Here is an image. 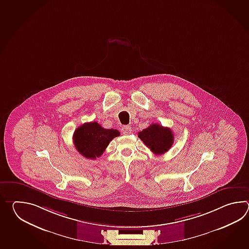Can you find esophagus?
<instances>
[{"label": "esophagus", "instance_id": "34e87169", "mask_svg": "<svg viewBox=\"0 0 249 249\" xmlns=\"http://www.w3.org/2000/svg\"><path fill=\"white\" fill-rule=\"evenodd\" d=\"M122 132L124 134H130L132 132V127L130 125H124L122 127Z\"/></svg>", "mask_w": 249, "mask_h": 249}]
</instances>
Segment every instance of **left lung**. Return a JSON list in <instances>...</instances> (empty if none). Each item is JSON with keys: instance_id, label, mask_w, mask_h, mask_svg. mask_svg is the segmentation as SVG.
Returning <instances> with one entry per match:
<instances>
[{"instance_id": "8db88e82", "label": "left lung", "mask_w": 249, "mask_h": 249, "mask_svg": "<svg viewBox=\"0 0 249 249\" xmlns=\"http://www.w3.org/2000/svg\"><path fill=\"white\" fill-rule=\"evenodd\" d=\"M138 137L156 155H162L168 151L175 139L171 129L159 124H150L139 132Z\"/></svg>"}]
</instances>
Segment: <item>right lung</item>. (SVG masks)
Returning a JSON list of instances; mask_svg holds the SVG:
<instances>
[{
  "mask_svg": "<svg viewBox=\"0 0 249 249\" xmlns=\"http://www.w3.org/2000/svg\"><path fill=\"white\" fill-rule=\"evenodd\" d=\"M120 135L116 129H105L97 122L85 123L74 132L76 150L86 159L100 158L114 138Z\"/></svg>",
  "mask_w": 249,
  "mask_h": 249,
  "instance_id": "obj_1",
  "label": "right lung"
}]
</instances>
